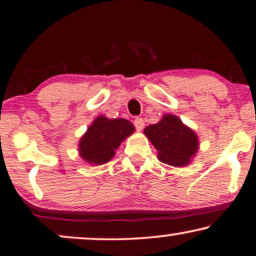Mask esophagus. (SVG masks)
I'll return each instance as SVG.
<instances>
[{
	"instance_id": "1",
	"label": "esophagus",
	"mask_w": 256,
	"mask_h": 256,
	"mask_svg": "<svg viewBox=\"0 0 256 256\" xmlns=\"http://www.w3.org/2000/svg\"><path fill=\"white\" fill-rule=\"evenodd\" d=\"M134 126L136 128V130H142L144 128V121H143L142 118H136L134 120Z\"/></svg>"
}]
</instances>
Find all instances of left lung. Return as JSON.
<instances>
[{
  "label": "left lung",
  "instance_id": "8db88e82",
  "mask_svg": "<svg viewBox=\"0 0 256 256\" xmlns=\"http://www.w3.org/2000/svg\"><path fill=\"white\" fill-rule=\"evenodd\" d=\"M144 134L158 150L160 162L169 166H186L198 150L197 136L174 115H164L158 124L146 127Z\"/></svg>",
  "mask_w": 256,
  "mask_h": 256
}]
</instances>
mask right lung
<instances>
[{"instance_id":"right-lung-1","label":"right lung","mask_w":256,"mask_h":256,"mask_svg":"<svg viewBox=\"0 0 256 256\" xmlns=\"http://www.w3.org/2000/svg\"><path fill=\"white\" fill-rule=\"evenodd\" d=\"M134 130L132 122L124 118H96L80 140V156L88 163H106L114 156L120 143Z\"/></svg>"}]
</instances>
